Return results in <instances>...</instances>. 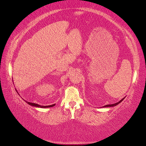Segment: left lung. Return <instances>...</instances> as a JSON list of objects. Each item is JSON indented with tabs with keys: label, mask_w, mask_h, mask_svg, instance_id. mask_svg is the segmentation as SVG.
Listing matches in <instances>:
<instances>
[{
	"label": "left lung",
	"mask_w": 146,
	"mask_h": 146,
	"mask_svg": "<svg viewBox=\"0 0 146 146\" xmlns=\"http://www.w3.org/2000/svg\"><path fill=\"white\" fill-rule=\"evenodd\" d=\"M124 98H123L122 99H121L120 101H119L118 102H117V103H115V104H110V105H105V106H104L103 107H114V106H116L117 105H118L119 104H120L121 102L124 99Z\"/></svg>",
	"instance_id": "left-lung-1"
}]
</instances>
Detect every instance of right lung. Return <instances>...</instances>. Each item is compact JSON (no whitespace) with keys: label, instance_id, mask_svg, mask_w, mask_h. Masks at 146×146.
<instances>
[{"label":"right lung","instance_id":"obj_1","mask_svg":"<svg viewBox=\"0 0 146 146\" xmlns=\"http://www.w3.org/2000/svg\"><path fill=\"white\" fill-rule=\"evenodd\" d=\"M24 100L25 102L26 103H27L29 105H31V106H33V107H38V108H50V107H54V106L55 105V104H53L51 105H47V106H42V105H40L39 104H35V103H32V102H28L27 100H25L24 99Z\"/></svg>","mask_w":146,"mask_h":146}]
</instances>
